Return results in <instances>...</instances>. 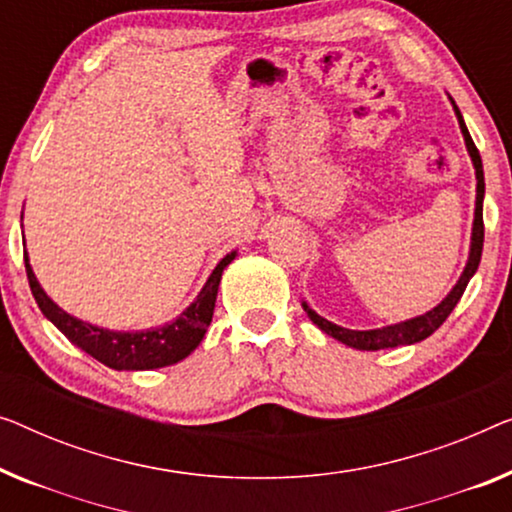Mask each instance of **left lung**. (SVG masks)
I'll list each match as a JSON object with an SVG mask.
<instances>
[{
  "label": "left lung",
  "instance_id": "1",
  "mask_svg": "<svg viewBox=\"0 0 512 512\" xmlns=\"http://www.w3.org/2000/svg\"><path fill=\"white\" fill-rule=\"evenodd\" d=\"M453 106H455V103H453ZM455 113H457V120H459V129H462V133H464L466 147H469L473 168H476V180H478V187H476V219H473V235H471V254H469V263H466L462 277H459L455 288L448 293V298L443 300L439 307H434L432 311H427V314H422V316L411 318V321L395 323V325H388V328H379V330L339 328V325L325 321V318L318 316L314 309L302 305L307 311V316L318 325V328L325 332V335L339 339V342L346 344V346L360 348V351H381V348L416 344V342H422V339H427L434 330L441 328L443 321H446V318L450 316V311L455 309L459 298L464 295L466 284H469V279L473 277V274H476L480 256H483V242H485V224H483L485 175H483V161H480L478 147H476V143H473L471 133H469V129H466V124L462 120V113H459L457 106H455Z\"/></svg>",
  "mask_w": 512,
  "mask_h": 512
}]
</instances>
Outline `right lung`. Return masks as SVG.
<instances>
[{
  "mask_svg": "<svg viewBox=\"0 0 512 512\" xmlns=\"http://www.w3.org/2000/svg\"><path fill=\"white\" fill-rule=\"evenodd\" d=\"M233 258L235 251L221 258L217 268L212 270L210 279L205 281L203 291L198 293L194 305L187 307V311H182L173 323L140 332H113L78 321V318L66 314L64 309H59L55 302L43 293V288L39 286V281H36L32 268H29L27 254L25 270L36 305H39L43 316H46L48 321H53L55 328L62 332L69 342L83 348L87 355H92L94 360L103 362V365L110 369L138 372V369H159L175 365V362L187 358V355L203 342L205 330L214 314L221 272H224V268L233 261Z\"/></svg>",
  "mask_w": 512,
  "mask_h": 512,
  "instance_id": "right-lung-1",
  "label": "right lung"
}]
</instances>
